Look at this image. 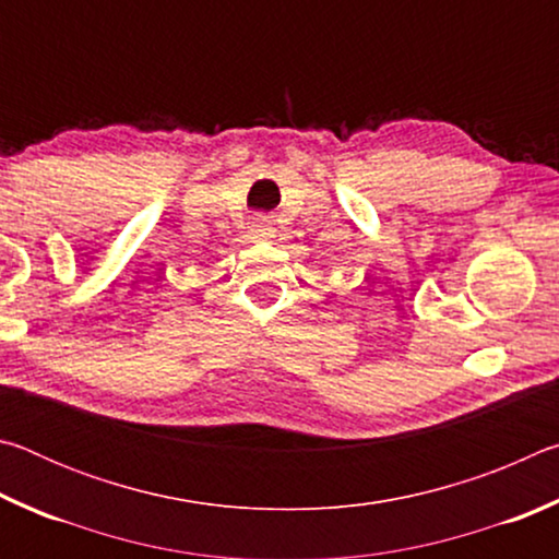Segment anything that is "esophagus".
Listing matches in <instances>:
<instances>
[{
  "label": "esophagus",
  "mask_w": 559,
  "mask_h": 559,
  "mask_svg": "<svg viewBox=\"0 0 559 559\" xmlns=\"http://www.w3.org/2000/svg\"><path fill=\"white\" fill-rule=\"evenodd\" d=\"M253 231H257L259 236H263V234H266V229H261V226H257V229H253Z\"/></svg>",
  "instance_id": "34e87169"
}]
</instances>
